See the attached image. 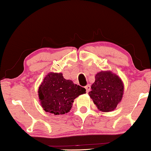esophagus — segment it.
I'll return each instance as SVG.
<instances>
[{"label": "esophagus", "instance_id": "1", "mask_svg": "<svg viewBox=\"0 0 151 151\" xmlns=\"http://www.w3.org/2000/svg\"><path fill=\"white\" fill-rule=\"evenodd\" d=\"M85 88H86V93H88L89 92V91H90V89H91V86H90V84H87V85H86V86H85Z\"/></svg>", "mask_w": 151, "mask_h": 151}]
</instances>
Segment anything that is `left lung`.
I'll use <instances>...</instances> for the list:
<instances>
[{"instance_id": "1", "label": "left lung", "mask_w": 151, "mask_h": 151, "mask_svg": "<svg viewBox=\"0 0 151 151\" xmlns=\"http://www.w3.org/2000/svg\"><path fill=\"white\" fill-rule=\"evenodd\" d=\"M94 83L88 95L99 110L110 112L120 102L124 93L121 78L110 71H100L95 76Z\"/></svg>"}]
</instances>
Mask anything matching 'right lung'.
I'll list each match as a JSON object with an SVG mask.
<instances>
[{"label": "right lung", "instance_id": "1", "mask_svg": "<svg viewBox=\"0 0 151 151\" xmlns=\"http://www.w3.org/2000/svg\"><path fill=\"white\" fill-rule=\"evenodd\" d=\"M86 93V89L73 81L66 80L63 73L50 72L38 88V97L43 109L54 115L69 112L74 99Z\"/></svg>", "mask_w": 151, "mask_h": 151}]
</instances>
